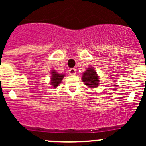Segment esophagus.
<instances>
[{
    "mask_svg": "<svg viewBox=\"0 0 146 146\" xmlns=\"http://www.w3.org/2000/svg\"><path fill=\"white\" fill-rule=\"evenodd\" d=\"M69 73L70 74H72V75H74V74H75L77 73V70L75 69H70L69 70Z\"/></svg>",
    "mask_w": 146,
    "mask_h": 146,
    "instance_id": "34e87169",
    "label": "esophagus"
}]
</instances>
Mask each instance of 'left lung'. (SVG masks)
Segmentation results:
<instances>
[{"label":"left lung","instance_id":"8db88e82","mask_svg":"<svg viewBox=\"0 0 146 146\" xmlns=\"http://www.w3.org/2000/svg\"><path fill=\"white\" fill-rule=\"evenodd\" d=\"M82 80L84 82L85 85H86L88 88H94L97 87L99 85V80L94 67L87 68L86 72L82 74Z\"/></svg>","mask_w":146,"mask_h":146}]
</instances>
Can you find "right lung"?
I'll use <instances>...</instances> for the list:
<instances>
[{"mask_svg": "<svg viewBox=\"0 0 146 146\" xmlns=\"http://www.w3.org/2000/svg\"><path fill=\"white\" fill-rule=\"evenodd\" d=\"M51 74H52V77H51V82H50V84L52 85V87L56 88L61 82L62 80H63V78H64L65 75L59 74L55 70H52Z\"/></svg>", "mask_w": 146, "mask_h": 146, "instance_id": "obj_1", "label": "right lung"}]
</instances>
